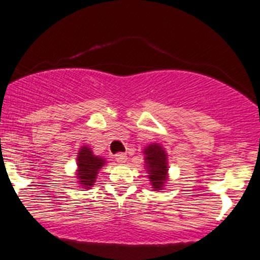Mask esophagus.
Segmentation results:
<instances>
[{"instance_id":"34e87169","label":"esophagus","mask_w":260,"mask_h":260,"mask_svg":"<svg viewBox=\"0 0 260 260\" xmlns=\"http://www.w3.org/2000/svg\"><path fill=\"white\" fill-rule=\"evenodd\" d=\"M115 159H116V161H117V162H124V161L127 160V156H126V154L124 153H118V154H116L115 155Z\"/></svg>"}]
</instances>
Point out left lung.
Instances as JSON below:
<instances>
[{"label": "left lung", "instance_id": "8db88e82", "mask_svg": "<svg viewBox=\"0 0 260 260\" xmlns=\"http://www.w3.org/2000/svg\"><path fill=\"white\" fill-rule=\"evenodd\" d=\"M145 168L149 174L151 186L155 190H160L168 180V155L159 144H151L144 150Z\"/></svg>", "mask_w": 260, "mask_h": 260}]
</instances>
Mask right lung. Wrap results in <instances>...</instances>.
<instances>
[{"label":"right lung","mask_w":260,"mask_h":260,"mask_svg":"<svg viewBox=\"0 0 260 260\" xmlns=\"http://www.w3.org/2000/svg\"><path fill=\"white\" fill-rule=\"evenodd\" d=\"M77 165H78V171H77V180L82 187L88 189L89 187L94 186L95 178H96L98 172L105 164L101 157L92 154L90 148L82 147L77 157Z\"/></svg>","instance_id":"add662e5"}]
</instances>
